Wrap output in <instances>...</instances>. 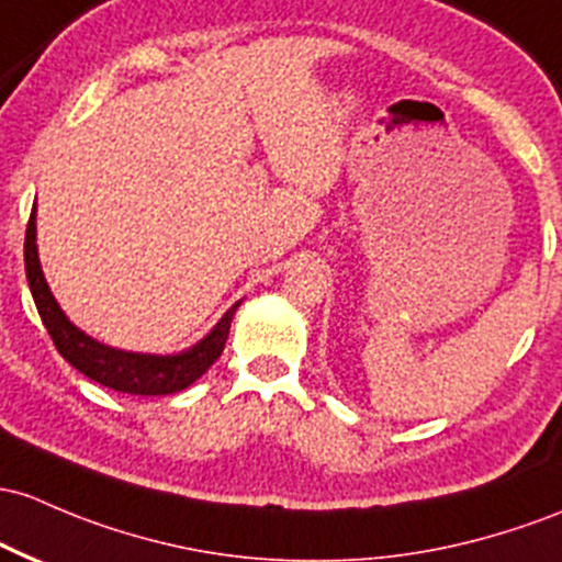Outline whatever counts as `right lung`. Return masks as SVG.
<instances>
[{"label": "right lung", "instance_id": "right-lung-1", "mask_svg": "<svg viewBox=\"0 0 562 562\" xmlns=\"http://www.w3.org/2000/svg\"><path fill=\"white\" fill-rule=\"evenodd\" d=\"M23 261H26V280L34 295L36 312H40L42 323L50 333L55 349L69 360L79 373L98 384L109 386L114 392L125 394H172L187 390L194 384L207 368L224 351L226 338H229L232 317L237 312L239 301L232 306L224 317L215 323V328L207 333L202 341L194 347L178 351V355H144V351H125L114 349L109 344L95 341L85 330L66 317L64 310L58 306L55 295L47 285L45 274H42L40 250H36V205L31 211L26 226V245H23Z\"/></svg>", "mask_w": 562, "mask_h": 562}]
</instances>
